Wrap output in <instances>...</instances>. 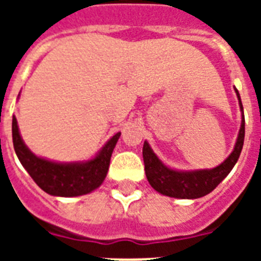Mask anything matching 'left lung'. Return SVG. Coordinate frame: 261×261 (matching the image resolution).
<instances>
[{
    "label": "left lung",
    "instance_id": "obj_1",
    "mask_svg": "<svg viewBox=\"0 0 261 261\" xmlns=\"http://www.w3.org/2000/svg\"><path fill=\"white\" fill-rule=\"evenodd\" d=\"M240 101V108L243 111V120L240 127L237 142L230 153V155L221 165L213 169H200V171H174L161 163V160L151 150L149 143H143L142 154L145 163V173L150 182V186L157 192L171 198L178 199H198L204 195L210 194L227 174L230 173L233 167L237 163L241 150H243L244 137H245V119H244V108L239 90L236 89Z\"/></svg>",
    "mask_w": 261,
    "mask_h": 261
}]
</instances>
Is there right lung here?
I'll return each mask as SVG.
<instances>
[{
	"mask_svg": "<svg viewBox=\"0 0 261 261\" xmlns=\"http://www.w3.org/2000/svg\"><path fill=\"white\" fill-rule=\"evenodd\" d=\"M12 137L14 151L34 181L47 194L69 198L89 194L101 186L110 168L111 155L120 133L115 134L94 159L85 163L69 164L54 163L35 155L22 142L21 135L18 133L17 120L14 116L12 119Z\"/></svg>",
	"mask_w": 261,
	"mask_h": 261,
	"instance_id": "1",
	"label": "right lung"
}]
</instances>
